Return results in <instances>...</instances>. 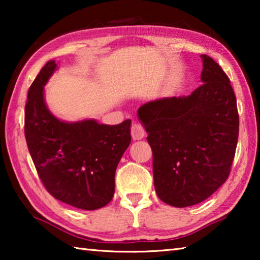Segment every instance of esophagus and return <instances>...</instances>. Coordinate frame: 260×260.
<instances>
[{
  "label": "esophagus",
  "instance_id": "1",
  "mask_svg": "<svg viewBox=\"0 0 260 260\" xmlns=\"http://www.w3.org/2000/svg\"><path fill=\"white\" fill-rule=\"evenodd\" d=\"M131 134L133 140H141L143 139V136L146 135V131L142 124H140L138 121H134L131 127Z\"/></svg>",
  "mask_w": 260,
  "mask_h": 260
}]
</instances>
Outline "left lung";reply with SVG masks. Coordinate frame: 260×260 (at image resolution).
Here are the masks:
<instances>
[{
    "label": "left lung",
    "instance_id": "8db88e82",
    "mask_svg": "<svg viewBox=\"0 0 260 260\" xmlns=\"http://www.w3.org/2000/svg\"><path fill=\"white\" fill-rule=\"evenodd\" d=\"M203 83L189 96L139 109L152 150L153 183L166 204L186 208L210 197L230 177L239 139V112L230 78L202 55Z\"/></svg>",
    "mask_w": 260,
    "mask_h": 260
}]
</instances>
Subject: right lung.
Returning <instances> with one entry per match:
<instances>
[{
	"mask_svg": "<svg viewBox=\"0 0 260 260\" xmlns=\"http://www.w3.org/2000/svg\"><path fill=\"white\" fill-rule=\"evenodd\" d=\"M55 69V61H48L28 89L24 131L30 157L55 199L82 210L103 208L112 200L114 173L131 143V120L111 126L57 119L43 99Z\"/></svg>",
	"mask_w": 260,
	"mask_h": 260,
	"instance_id": "add662e5",
	"label": "right lung"
}]
</instances>
